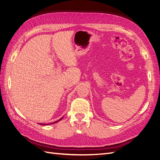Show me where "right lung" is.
<instances>
[{"instance_id": "obj_1", "label": "right lung", "mask_w": 160, "mask_h": 160, "mask_svg": "<svg viewBox=\"0 0 160 160\" xmlns=\"http://www.w3.org/2000/svg\"><path fill=\"white\" fill-rule=\"evenodd\" d=\"M61 119H62V118H61ZM57 122H59V121H57ZM56 122H55V123H56ZM42 125H45V124H42Z\"/></svg>"}]
</instances>
